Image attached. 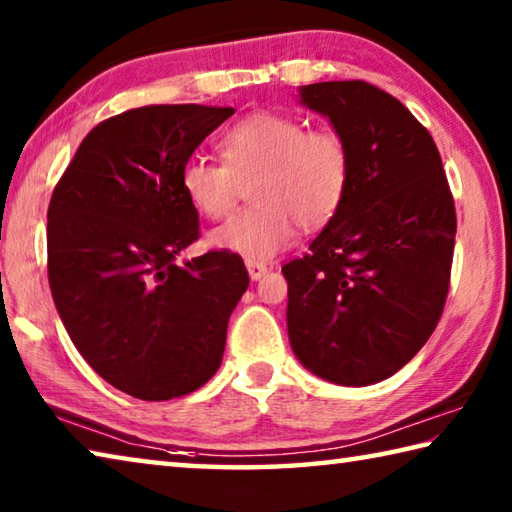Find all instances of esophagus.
Wrapping results in <instances>:
<instances>
[{"instance_id": "esophagus-1", "label": "esophagus", "mask_w": 512, "mask_h": 512, "mask_svg": "<svg viewBox=\"0 0 512 512\" xmlns=\"http://www.w3.org/2000/svg\"><path fill=\"white\" fill-rule=\"evenodd\" d=\"M246 268H248V275L253 282L262 280V277L268 273V266L262 262H246Z\"/></svg>"}]
</instances>
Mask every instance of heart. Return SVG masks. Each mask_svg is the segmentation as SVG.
<instances>
[{
  "instance_id": "obj_1",
  "label": "heart",
  "mask_w": 512,
  "mask_h": 512,
  "mask_svg": "<svg viewBox=\"0 0 512 512\" xmlns=\"http://www.w3.org/2000/svg\"><path fill=\"white\" fill-rule=\"evenodd\" d=\"M219 162L194 158L180 171V187L198 214L223 219L248 185L253 207L216 228L212 246L266 262L296 237V225L314 230L339 212L352 176L350 149L334 131H307L282 112H255L216 142Z\"/></svg>"
}]
</instances>
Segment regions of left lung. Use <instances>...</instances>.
I'll list each match as a JSON object with an SVG mask.
<instances>
[{"label": "left lung", "instance_id": "1", "mask_svg": "<svg viewBox=\"0 0 512 512\" xmlns=\"http://www.w3.org/2000/svg\"><path fill=\"white\" fill-rule=\"evenodd\" d=\"M350 149L348 194L302 259L282 266L298 361L341 386L404 368L438 325L449 291L456 212L431 135L366 81L298 88Z\"/></svg>", "mask_w": 512, "mask_h": 512}]
</instances>
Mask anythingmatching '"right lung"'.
<instances>
[{
  "instance_id": "right-lung-1",
  "label": "right lung",
  "mask_w": 512,
  "mask_h": 512,
  "mask_svg": "<svg viewBox=\"0 0 512 512\" xmlns=\"http://www.w3.org/2000/svg\"><path fill=\"white\" fill-rule=\"evenodd\" d=\"M235 108L144 106L81 142L47 212L49 287L69 339L99 377L137 400L198 391L219 370L244 259L198 239L180 171Z\"/></svg>"
}]
</instances>
